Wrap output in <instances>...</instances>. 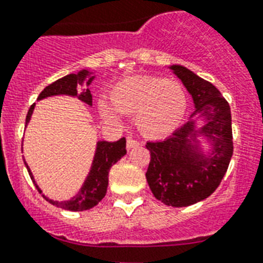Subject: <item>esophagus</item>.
<instances>
[{
    "label": "esophagus",
    "mask_w": 263,
    "mask_h": 263,
    "mask_svg": "<svg viewBox=\"0 0 263 263\" xmlns=\"http://www.w3.org/2000/svg\"><path fill=\"white\" fill-rule=\"evenodd\" d=\"M139 142L135 139H132V138H127V148L128 150H131V148L134 147H138L139 146Z\"/></svg>",
    "instance_id": "1"
}]
</instances>
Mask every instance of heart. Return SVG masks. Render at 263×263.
I'll use <instances>...</instances> for the list:
<instances>
[{
  "label": "heart",
  "mask_w": 263,
  "mask_h": 263,
  "mask_svg": "<svg viewBox=\"0 0 263 263\" xmlns=\"http://www.w3.org/2000/svg\"><path fill=\"white\" fill-rule=\"evenodd\" d=\"M107 103L99 105L101 115L111 123L119 121L116 110L135 116L138 131L146 138L160 139L179 127L187 107V97L181 84L158 76H135L121 80L109 95Z\"/></svg>",
  "instance_id": "b5f03b06"
}]
</instances>
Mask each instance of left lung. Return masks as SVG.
<instances>
[{
    "label": "left lung",
    "instance_id": "8db88e82",
    "mask_svg": "<svg viewBox=\"0 0 263 263\" xmlns=\"http://www.w3.org/2000/svg\"><path fill=\"white\" fill-rule=\"evenodd\" d=\"M171 68L194 99V115L198 113L206 123L195 131V121L190 120L168 139L147 142L150 164L146 179L157 199L183 208L206 199L220 185L233 154L232 119L229 103L210 82L181 65ZM196 132L212 140L213 153L209 157L191 142Z\"/></svg>",
    "mask_w": 263,
    "mask_h": 263
}]
</instances>
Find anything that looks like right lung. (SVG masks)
I'll return each mask as SVG.
<instances>
[{
  "instance_id": "add662e5",
  "label": "right lung",
  "mask_w": 263,
  "mask_h": 263,
  "mask_svg": "<svg viewBox=\"0 0 263 263\" xmlns=\"http://www.w3.org/2000/svg\"><path fill=\"white\" fill-rule=\"evenodd\" d=\"M87 77L89 80L86 82V86H88L92 82V79H94V76L90 78V72L88 71H82L79 73H71V75L64 76L61 79L55 80L54 83H51L50 86L45 87V90L39 94L38 99H43L46 98V97H51V95L65 94L78 97V98L82 99L83 102H86L91 106L92 105V95H91L90 90L84 88V90L80 91V86H83V82H85ZM78 90L80 91L79 93L77 92ZM34 106L35 105H31V107L28 109L26 124L30 121ZM125 154H127L125 138H121L117 142H98L90 175L87 176V180L84 181L83 187L79 191V194L75 198H72L71 200H65V202L51 200L45 195H43V198L47 202H50L51 204L57 206V208H61L64 210H71V212H83V210L94 208L95 204H98V202L102 200V198L106 194L107 183H109V171ZM24 164H26V161H24ZM26 166L28 173H30L31 180L35 184V180L32 177V173H31L28 165L26 164ZM35 187L38 188L39 194H42V191L39 190L36 184H35Z\"/></svg>"
}]
</instances>
